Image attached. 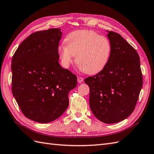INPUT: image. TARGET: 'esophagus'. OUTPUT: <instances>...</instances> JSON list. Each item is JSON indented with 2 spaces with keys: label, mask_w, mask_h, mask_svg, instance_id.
Returning a JSON list of instances; mask_svg holds the SVG:
<instances>
[{
  "label": "esophagus",
  "mask_w": 154,
  "mask_h": 154,
  "mask_svg": "<svg viewBox=\"0 0 154 154\" xmlns=\"http://www.w3.org/2000/svg\"><path fill=\"white\" fill-rule=\"evenodd\" d=\"M83 80H84L83 77H79V76L77 77V81H78V82H79V83H81V82H82V81H83Z\"/></svg>",
  "instance_id": "1"
}]
</instances>
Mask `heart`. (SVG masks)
Wrapping results in <instances>:
<instances>
[{
	"mask_svg": "<svg viewBox=\"0 0 154 154\" xmlns=\"http://www.w3.org/2000/svg\"><path fill=\"white\" fill-rule=\"evenodd\" d=\"M64 42L66 46L60 45L58 51L65 68H68L75 57L81 69L87 73H95L104 68L111 55L109 39L92 30L74 31L66 36Z\"/></svg>",
	"mask_w": 154,
	"mask_h": 154,
	"instance_id": "b5f03b06",
	"label": "heart"
}]
</instances>
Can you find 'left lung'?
I'll use <instances>...</instances> for the list:
<instances>
[{"label": "left lung", "mask_w": 154, "mask_h": 154, "mask_svg": "<svg viewBox=\"0 0 154 154\" xmlns=\"http://www.w3.org/2000/svg\"><path fill=\"white\" fill-rule=\"evenodd\" d=\"M111 53L103 69L85 82L90 88V109L105 124L117 123L133 112L143 86L140 58L119 34L107 31Z\"/></svg>", "instance_id": "left-lung-1"}]
</instances>
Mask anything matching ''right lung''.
<instances>
[{"mask_svg": "<svg viewBox=\"0 0 154 154\" xmlns=\"http://www.w3.org/2000/svg\"><path fill=\"white\" fill-rule=\"evenodd\" d=\"M59 29L37 31L26 38L11 60V91L26 118L49 123L69 105L68 94L77 76L58 63Z\"/></svg>", "mask_w": 154, "mask_h": 154, "instance_id": "right-lung-1", "label": "right lung"}]
</instances>
